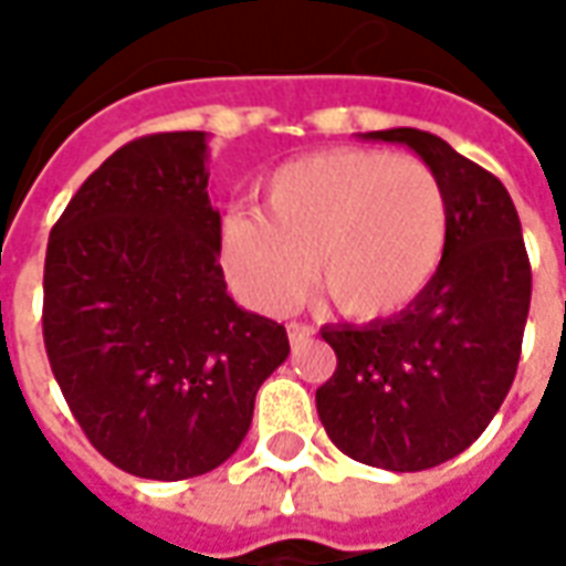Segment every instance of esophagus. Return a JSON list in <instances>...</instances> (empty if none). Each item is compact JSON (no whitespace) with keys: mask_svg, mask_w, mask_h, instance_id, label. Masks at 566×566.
<instances>
[{"mask_svg":"<svg viewBox=\"0 0 566 566\" xmlns=\"http://www.w3.org/2000/svg\"><path fill=\"white\" fill-rule=\"evenodd\" d=\"M312 333H315V327L306 324V321H291V324H287V339H291V343H303Z\"/></svg>","mask_w":566,"mask_h":566,"instance_id":"1","label":"esophagus"}]
</instances>
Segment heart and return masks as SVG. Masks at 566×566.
<instances>
[{
    "instance_id": "b5f03b06",
    "label": "heart",
    "mask_w": 566,
    "mask_h": 566,
    "mask_svg": "<svg viewBox=\"0 0 566 566\" xmlns=\"http://www.w3.org/2000/svg\"><path fill=\"white\" fill-rule=\"evenodd\" d=\"M446 235V190L427 163L333 148L279 166L263 187V214H230L223 263L263 312L294 303L308 263L315 294L336 312L379 318L424 291Z\"/></svg>"
}]
</instances>
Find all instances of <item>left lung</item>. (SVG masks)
I'll return each instance as SVG.
<instances>
[{
    "label": "left lung",
    "mask_w": 566,
    "mask_h": 566,
    "mask_svg": "<svg viewBox=\"0 0 566 566\" xmlns=\"http://www.w3.org/2000/svg\"><path fill=\"white\" fill-rule=\"evenodd\" d=\"M367 136L403 142L433 169L449 235L433 279L400 315L321 331L336 369L315 403L343 454L418 473L470 449L506 400L531 308V260L497 175L424 129Z\"/></svg>",
    "instance_id": "obj_1"
}]
</instances>
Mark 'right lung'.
Listing matches in <instances>:
<instances>
[{
  "mask_svg": "<svg viewBox=\"0 0 566 566\" xmlns=\"http://www.w3.org/2000/svg\"><path fill=\"white\" fill-rule=\"evenodd\" d=\"M206 133L117 148L69 199L44 254V352L105 461L178 482L221 467L291 352L227 294Z\"/></svg>",
  "mask_w": 566,
  "mask_h": 566,
  "instance_id": "obj_1",
  "label": "right lung"
}]
</instances>
